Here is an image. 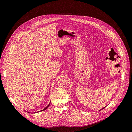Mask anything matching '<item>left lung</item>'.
<instances>
[{
  "instance_id": "obj_1",
  "label": "left lung",
  "mask_w": 132,
  "mask_h": 132,
  "mask_svg": "<svg viewBox=\"0 0 132 132\" xmlns=\"http://www.w3.org/2000/svg\"><path fill=\"white\" fill-rule=\"evenodd\" d=\"M105 107H103V108H102V109H101L100 110H99V111H101V110H102V109H104V108H105Z\"/></svg>"
}]
</instances>
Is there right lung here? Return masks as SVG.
Segmentation results:
<instances>
[{"mask_svg": "<svg viewBox=\"0 0 132 132\" xmlns=\"http://www.w3.org/2000/svg\"><path fill=\"white\" fill-rule=\"evenodd\" d=\"M50 103H51V102H50V103H49V104H48V106H47L46 107H45V109H43V110H41V111H38V112H42V111H45V110H46V109H47V108L49 107V106H50ZM34 113H36V112H34Z\"/></svg>", "mask_w": 132, "mask_h": 132, "instance_id": "right-lung-1", "label": "right lung"}]
</instances>
